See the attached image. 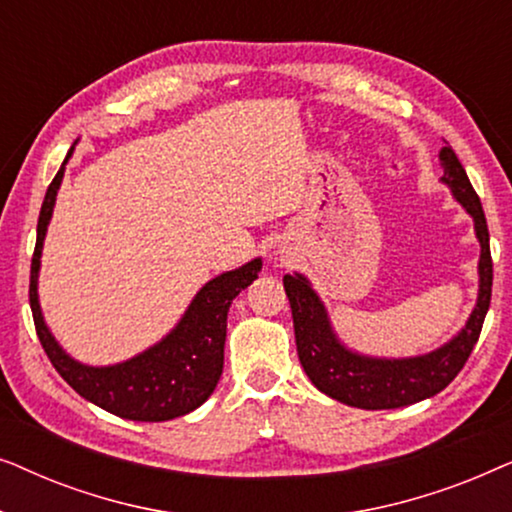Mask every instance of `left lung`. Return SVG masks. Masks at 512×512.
<instances>
[{"label": "left lung", "mask_w": 512, "mask_h": 512, "mask_svg": "<svg viewBox=\"0 0 512 512\" xmlns=\"http://www.w3.org/2000/svg\"><path fill=\"white\" fill-rule=\"evenodd\" d=\"M443 165L440 181L450 188L452 198L473 219L475 237L480 242L478 300L461 331L438 349L403 359L361 354L338 338L328 310L310 279L300 272L284 275V291L289 296L293 331L300 366L321 394L361 410H394L431 398L443 391L471 356L480 338L482 321L492 300V254L489 230L478 193L473 191L457 153L443 146L438 153Z\"/></svg>", "instance_id": "1"}]
</instances>
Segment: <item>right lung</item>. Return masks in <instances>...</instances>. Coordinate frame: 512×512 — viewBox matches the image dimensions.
Listing matches in <instances>:
<instances>
[{
  "mask_svg": "<svg viewBox=\"0 0 512 512\" xmlns=\"http://www.w3.org/2000/svg\"><path fill=\"white\" fill-rule=\"evenodd\" d=\"M72 153L74 146L48 186L37 223V247H34L30 272V307L41 347L62 380L76 394L111 415L132 419V422H167V419L184 417L214 394L223 373V345H226L230 303L258 279L263 261L254 258L240 268L209 279L195 293L177 326L144 352L121 363H111V366H88V363L76 361L55 340L39 305L41 251H44L55 198L65 177V165Z\"/></svg>",
  "mask_w": 512,
  "mask_h": 512,
  "instance_id": "add662e5",
  "label": "right lung"
}]
</instances>
